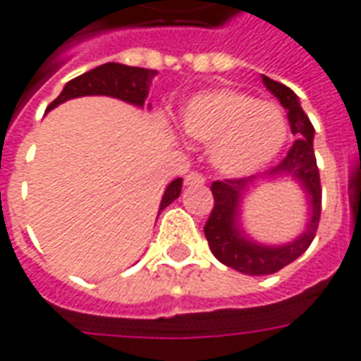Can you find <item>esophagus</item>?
Instances as JSON below:
<instances>
[{
  "mask_svg": "<svg viewBox=\"0 0 361 361\" xmlns=\"http://www.w3.org/2000/svg\"><path fill=\"white\" fill-rule=\"evenodd\" d=\"M204 176L201 172H189L185 176V185H197V188H201L204 185Z\"/></svg>",
  "mask_w": 361,
  "mask_h": 361,
  "instance_id": "obj_1",
  "label": "esophagus"
}]
</instances>
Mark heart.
I'll use <instances>...</instances> for the list:
<instances>
[{
	"instance_id": "b5f03b06",
	"label": "heart",
	"mask_w": 361,
	"mask_h": 361,
	"mask_svg": "<svg viewBox=\"0 0 361 361\" xmlns=\"http://www.w3.org/2000/svg\"><path fill=\"white\" fill-rule=\"evenodd\" d=\"M183 133L211 145V162L226 176H250L265 168L286 142L288 123L276 104L234 89L191 98L181 114Z\"/></svg>"
}]
</instances>
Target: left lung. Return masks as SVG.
Returning <instances> with one entry per match:
<instances>
[{
  "label": "left lung",
  "instance_id": "1",
  "mask_svg": "<svg viewBox=\"0 0 361 361\" xmlns=\"http://www.w3.org/2000/svg\"><path fill=\"white\" fill-rule=\"evenodd\" d=\"M265 87L272 94L279 98L282 108L288 111V121L292 127V133L298 137L292 149L288 150L286 158L271 168L265 173L267 178L274 176H290L305 191L310 199V220L307 228L300 238L284 245H263L253 242L251 238L243 234L240 228V203L242 197L255 176L250 178H235V180L214 181L211 185L214 197V209L204 224V235L211 247L212 255L219 259L222 265L230 267L243 274H272V272L284 269L292 261L307 250L317 232L319 219H321V180H319V168L313 152V135L315 129L311 126L310 118L300 106L294 90L288 89L286 85L276 82L263 75Z\"/></svg>",
  "mask_w": 361,
  "mask_h": 361
}]
</instances>
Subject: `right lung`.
Segmentation results:
<instances>
[{
    "instance_id": "obj_1",
    "label": "right lung",
    "mask_w": 361,
    "mask_h": 361,
    "mask_svg": "<svg viewBox=\"0 0 361 361\" xmlns=\"http://www.w3.org/2000/svg\"><path fill=\"white\" fill-rule=\"evenodd\" d=\"M157 71L154 69H145V67H129L121 66V63H104L94 69H90L87 73L75 77L67 82L61 94L48 106V110H54L66 100L71 98H79V96H114L123 102L133 104L142 108L145 100L149 96V87L152 79H154ZM150 106V104H149ZM181 183L183 180L178 178L173 180L164 191V197L160 201V211H164L168 204L176 201L181 193ZM158 211V214H160Z\"/></svg>"
}]
</instances>
